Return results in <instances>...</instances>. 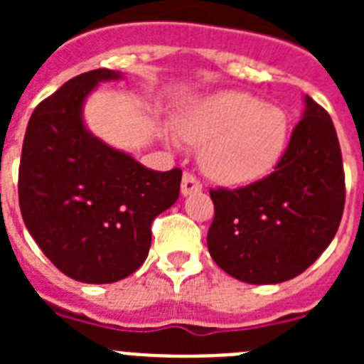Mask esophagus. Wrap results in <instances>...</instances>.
I'll list each match as a JSON object with an SVG mask.
<instances>
[{"label": "esophagus", "instance_id": "obj_1", "mask_svg": "<svg viewBox=\"0 0 364 364\" xmlns=\"http://www.w3.org/2000/svg\"><path fill=\"white\" fill-rule=\"evenodd\" d=\"M198 191H202V182L193 173L186 171L184 176H182V195L188 197V195H193V193Z\"/></svg>", "mask_w": 364, "mask_h": 364}]
</instances>
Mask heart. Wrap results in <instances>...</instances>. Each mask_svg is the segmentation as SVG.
Returning a JSON list of instances; mask_svg holds the SVG:
<instances>
[{
	"label": "heart",
	"mask_w": 364,
	"mask_h": 364,
	"mask_svg": "<svg viewBox=\"0 0 364 364\" xmlns=\"http://www.w3.org/2000/svg\"><path fill=\"white\" fill-rule=\"evenodd\" d=\"M189 144H204L202 167L224 184H246L277 166L288 142V117L282 109L240 91L193 98L175 120Z\"/></svg>",
	"instance_id": "obj_1"
}]
</instances>
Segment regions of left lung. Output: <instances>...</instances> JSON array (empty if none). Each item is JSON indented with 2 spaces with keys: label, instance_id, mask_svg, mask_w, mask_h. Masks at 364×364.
Here are the masks:
<instances>
[{
  "label": "left lung",
  "instance_id": "8db88e82",
  "mask_svg": "<svg viewBox=\"0 0 364 364\" xmlns=\"http://www.w3.org/2000/svg\"><path fill=\"white\" fill-rule=\"evenodd\" d=\"M277 166L244 188L210 189L211 259L231 277L277 284L297 277L336 237L345 210V169L336 127L306 96Z\"/></svg>",
  "mask_w": 364,
  "mask_h": 364
}]
</instances>
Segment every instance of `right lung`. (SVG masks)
<instances>
[{
	"instance_id": "1",
	"label": "right lung",
	"mask_w": 364,
	"mask_h": 364,
	"mask_svg": "<svg viewBox=\"0 0 364 364\" xmlns=\"http://www.w3.org/2000/svg\"><path fill=\"white\" fill-rule=\"evenodd\" d=\"M120 74L95 69L38 104L25 131L19 210L45 257L67 277L109 284L147 259L151 224L178 198L182 169L153 171L100 142L82 120L83 100Z\"/></svg>"
}]
</instances>
